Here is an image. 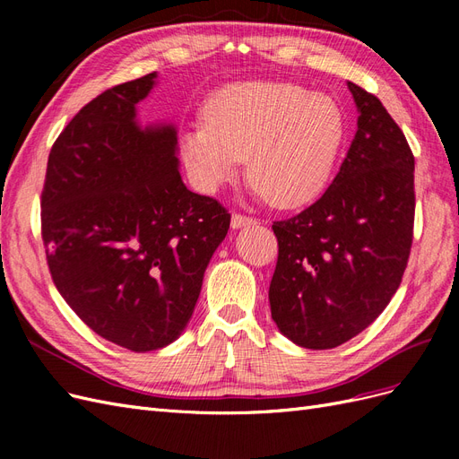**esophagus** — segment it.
Listing matches in <instances>:
<instances>
[{
    "label": "esophagus",
    "instance_id": "34e87169",
    "mask_svg": "<svg viewBox=\"0 0 459 459\" xmlns=\"http://www.w3.org/2000/svg\"><path fill=\"white\" fill-rule=\"evenodd\" d=\"M255 224H258L256 218L245 216V214H238V212H235V214L231 216V228H233V230L247 228V226H255Z\"/></svg>",
    "mask_w": 459,
    "mask_h": 459
}]
</instances>
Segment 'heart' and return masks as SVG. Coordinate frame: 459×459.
<instances>
[{"label":"heart","instance_id":"obj_1","mask_svg":"<svg viewBox=\"0 0 459 459\" xmlns=\"http://www.w3.org/2000/svg\"><path fill=\"white\" fill-rule=\"evenodd\" d=\"M346 137V117L329 95L290 82H239L214 91L203 122L179 137V152L206 191L245 159L247 178L277 208L314 201L329 184Z\"/></svg>","mask_w":459,"mask_h":459}]
</instances>
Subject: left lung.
Wrapping results in <instances>:
<instances>
[{"label": "left lung", "mask_w": 459, "mask_h": 459, "mask_svg": "<svg viewBox=\"0 0 459 459\" xmlns=\"http://www.w3.org/2000/svg\"><path fill=\"white\" fill-rule=\"evenodd\" d=\"M358 130L314 204L273 221L270 310L287 339L325 351L362 333L391 302L413 239V152L373 93L352 82Z\"/></svg>", "instance_id": "left-lung-1"}]
</instances>
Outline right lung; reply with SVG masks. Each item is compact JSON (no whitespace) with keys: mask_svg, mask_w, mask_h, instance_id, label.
<instances>
[{"mask_svg":"<svg viewBox=\"0 0 459 459\" xmlns=\"http://www.w3.org/2000/svg\"><path fill=\"white\" fill-rule=\"evenodd\" d=\"M155 78L124 82L82 107L51 147L41 189L55 287L97 335L134 352L179 337L231 220L184 186L176 128L137 124L135 105Z\"/></svg>","mask_w":459,"mask_h":459,"instance_id":"right-lung-1","label":"right lung"}]
</instances>
